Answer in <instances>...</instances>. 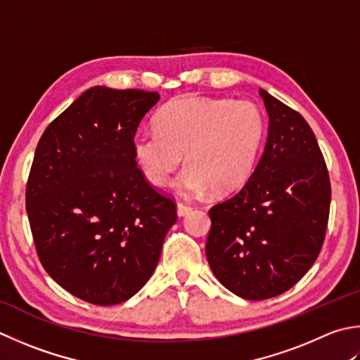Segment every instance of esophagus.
<instances>
[{"label":"esophagus","instance_id":"obj_1","mask_svg":"<svg viewBox=\"0 0 360 360\" xmlns=\"http://www.w3.org/2000/svg\"><path fill=\"white\" fill-rule=\"evenodd\" d=\"M178 215L179 217H186V215H188L190 212H192V207L188 206V204H184V202H178Z\"/></svg>","mask_w":360,"mask_h":360}]
</instances>
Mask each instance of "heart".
Returning a JSON list of instances; mask_svg holds the SVG:
<instances>
[{
	"label": "heart",
	"instance_id": "b5f03b06",
	"mask_svg": "<svg viewBox=\"0 0 360 360\" xmlns=\"http://www.w3.org/2000/svg\"><path fill=\"white\" fill-rule=\"evenodd\" d=\"M265 139L262 112L251 101L182 98L156 117V131L137 132L132 156L143 178L164 187L179 167L174 188L184 196L212 190L228 195L242 188L255 172Z\"/></svg>",
	"mask_w": 360,
	"mask_h": 360
}]
</instances>
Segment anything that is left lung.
Masks as SVG:
<instances>
[{
  "mask_svg": "<svg viewBox=\"0 0 360 360\" xmlns=\"http://www.w3.org/2000/svg\"><path fill=\"white\" fill-rule=\"evenodd\" d=\"M269 137L248 182L209 210L206 256L220 283L245 300L287 292L304 276L325 242L330 181L311 126L259 90Z\"/></svg>",
  "mask_w": 360,
  "mask_h": 360,
  "instance_id": "obj_1",
  "label": "left lung"
}]
</instances>
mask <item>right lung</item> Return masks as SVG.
Returning a JSON list of instances; mask_svg holds the SVG:
<instances>
[{"mask_svg": "<svg viewBox=\"0 0 360 360\" xmlns=\"http://www.w3.org/2000/svg\"><path fill=\"white\" fill-rule=\"evenodd\" d=\"M158 91L91 87L53 120L35 148L26 210L35 250L60 287L91 304L134 297L159 262L176 204L132 156Z\"/></svg>", "mask_w": 360, "mask_h": 360, "instance_id": "1", "label": "right lung"}]
</instances>
